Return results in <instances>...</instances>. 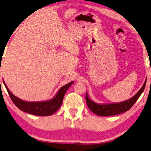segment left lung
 Instances as JSON below:
<instances>
[{
	"label": "left lung",
	"instance_id": "obj_1",
	"mask_svg": "<svg viewBox=\"0 0 151 151\" xmlns=\"http://www.w3.org/2000/svg\"><path fill=\"white\" fill-rule=\"evenodd\" d=\"M146 79L141 89L135 94L134 96L132 97L129 100H125L123 102H116V103H106V104H99L91 100L88 97V95L86 93V101L87 105L93 113L101 116H114L118 114L124 113V112L128 111L134 104L137 102L140 95H142L143 91H144L146 87Z\"/></svg>",
	"mask_w": 151,
	"mask_h": 151
}]
</instances>
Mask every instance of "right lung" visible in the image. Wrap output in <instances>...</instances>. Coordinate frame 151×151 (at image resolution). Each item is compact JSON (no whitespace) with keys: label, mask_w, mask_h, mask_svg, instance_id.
I'll return each mask as SVG.
<instances>
[{"label":"right lung","mask_w":151,"mask_h":151,"mask_svg":"<svg viewBox=\"0 0 151 151\" xmlns=\"http://www.w3.org/2000/svg\"><path fill=\"white\" fill-rule=\"evenodd\" d=\"M74 82V81H72L62 86L58 90L55 96L50 100L38 101V102H28V101L23 100L13 95L3 80V83L6 88L7 93L15 105L23 111L39 116H51L54 114L62 105L64 95L67 90L69 88Z\"/></svg>","instance_id":"obj_1"}]
</instances>
